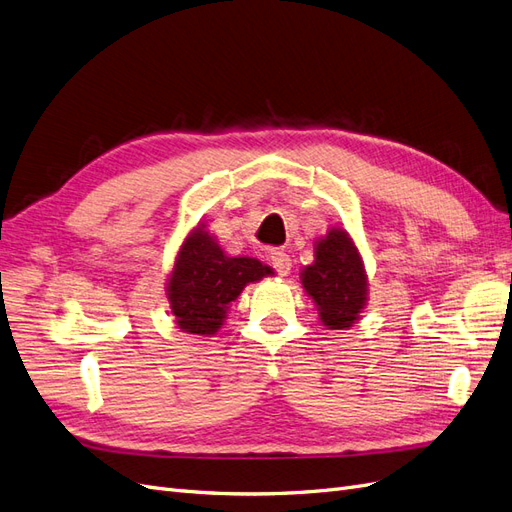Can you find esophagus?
<instances>
[{
  "instance_id": "1",
  "label": "esophagus",
  "mask_w": 512,
  "mask_h": 512,
  "mask_svg": "<svg viewBox=\"0 0 512 512\" xmlns=\"http://www.w3.org/2000/svg\"><path fill=\"white\" fill-rule=\"evenodd\" d=\"M269 262H271V267H273L277 273H280V275H288V273H290L292 262H290V256H288L286 252L273 250L271 256H269Z\"/></svg>"
}]
</instances>
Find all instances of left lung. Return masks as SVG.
<instances>
[{
	"label": "left lung",
	"instance_id": "obj_1",
	"mask_svg": "<svg viewBox=\"0 0 512 512\" xmlns=\"http://www.w3.org/2000/svg\"><path fill=\"white\" fill-rule=\"evenodd\" d=\"M316 260L301 271L305 292L318 307L324 327L348 329L367 303V275L356 245L342 228L316 241Z\"/></svg>",
	"mask_w": 512,
	"mask_h": 512
}]
</instances>
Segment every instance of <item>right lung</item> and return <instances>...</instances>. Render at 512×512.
I'll return each instance as SVG.
<instances>
[{"label": "right lung", "instance_id": "right-lung-1", "mask_svg": "<svg viewBox=\"0 0 512 512\" xmlns=\"http://www.w3.org/2000/svg\"><path fill=\"white\" fill-rule=\"evenodd\" d=\"M273 269L250 256H226L209 232L196 228L183 241L168 277V301L179 329L194 335L218 333L228 305L241 290Z\"/></svg>", "mask_w": 512, "mask_h": 512}]
</instances>
